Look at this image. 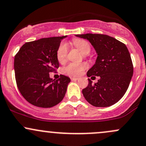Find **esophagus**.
<instances>
[{"label": "esophagus", "mask_w": 146, "mask_h": 146, "mask_svg": "<svg viewBox=\"0 0 146 146\" xmlns=\"http://www.w3.org/2000/svg\"><path fill=\"white\" fill-rule=\"evenodd\" d=\"M71 80L72 81H76V80H78V78H76V77H71Z\"/></svg>", "instance_id": "34e87169"}]
</instances>
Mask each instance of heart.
I'll return each mask as SVG.
<instances>
[{
	"instance_id": "heart-1",
	"label": "heart",
	"mask_w": 146,
	"mask_h": 146,
	"mask_svg": "<svg viewBox=\"0 0 146 146\" xmlns=\"http://www.w3.org/2000/svg\"><path fill=\"white\" fill-rule=\"evenodd\" d=\"M72 42L74 46L79 49L84 55H88L91 52V44L88 40L82 38H74ZM68 50V45L66 43L62 42L59 45L56 52V57L58 62L60 63L65 62ZM86 67L87 64L86 63H70L62 69V72L70 76H77L82 73Z\"/></svg>"
}]
</instances>
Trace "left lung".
<instances>
[{
    "label": "left lung",
    "instance_id": "obj_1",
    "mask_svg": "<svg viewBox=\"0 0 146 146\" xmlns=\"http://www.w3.org/2000/svg\"><path fill=\"white\" fill-rule=\"evenodd\" d=\"M94 46L98 58L87 76L96 79L82 90L86 100L95 107H108L117 103L128 89L133 76V66L130 53L124 43L106 34H77Z\"/></svg>",
    "mask_w": 146,
    "mask_h": 146
}]
</instances>
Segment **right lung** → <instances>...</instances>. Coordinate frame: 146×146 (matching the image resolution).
Instances as JSON below:
<instances>
[{
    "label": "right lung",
    "mask_w": 146,
    "mask_h": 146,
    "mask_svg": "<svg viewBox=\"0 0 146 146\" xmlns=\"http://www.w3.org/2000/svg\"><path fill=\"white\" fill-rule=\"evenodd\" d=\"M64 36L43 38L27 42L15 56L14 69L17 88L27 101L40 108L58 105L65 96L70 79L60 75L52 80L50 72L59 67L56 52Z\"/></svg>",
    "instance_id": "right-lung-1"
}]
</instances>
